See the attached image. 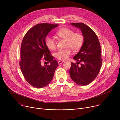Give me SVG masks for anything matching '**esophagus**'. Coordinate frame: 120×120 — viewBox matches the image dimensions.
<instances>
[{"label":"esophagus","instance_id":"1","mask_svg":"<svg viewBox=\"0 0 120 120\" xmlns=\"http://www.w3.org/2000/svg\"><path fill=\"white\" fill-rule=\"evenodd\" d=\"M64 62V61H58V63L59 64H62V63H63Z\"/></svg>","mask_w":120,"mask_h":120}]
</instances>
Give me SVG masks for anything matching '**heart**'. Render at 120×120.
<instances>
[{"label": "heart", "instance_id": "b5f03b06", "mask_svg": "<svg viewBox=\"0 0 120 120\" xmlns=\"http://www.w3.org/2000/svg\"><path fill=\"white\" fill-rule=\"evenodd\" d=\"M56 35L66 41L65 46L67 48L59 50L55 54V57L60 60H65L69 58L71 54V48L76 52L79 51L82 46L84 37L81 33H74L72 29L64 27L56 31ZM45 44L50 50H55L56 48V41L52 37L47 36L45 38Z\"/></svg>", "mask_w": 120, "mask_h": 120}]
</instances>
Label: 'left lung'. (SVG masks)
<instances>
[{
	"label": "left lung",
	"mask_w": 120,
	"mask_h": 120,
	"mask_svg": "<svg viewBox=\"0 0 120 120\" xmlns=\"http://www.w3.org/2000/svg\"><path fill=\"white\" fill-rule=\"evenodd\" d=\"M72 25L81 29L84 37L82 46L74 57L80 66L71 63L69 74L72 80L80 85H86L92 82L98 75L102 64L101 45L94 32L82 23H72Z\"/></svg>",
	"instance_id": "1"
}]
</instances>
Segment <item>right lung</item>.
I'll return each mask as SVG.
<instances>
[{
    "label": "right lung",
    "instance_id": "obj_1",
    "mask_svg": "<svg viewBox=\"0 0 120 120\" xmlns=\"http://www.w3.org/2000/svg\"><path fill=\"white\" fill-rule=\"evenodd\" d=\"M58 25L38 24L30 28L25 35L21 45L19 65L26 81L33 87L42 88L51 81L58 66L45 44V38ZM49 65H41L42 58Z\"/></svg>",
    "mask_w": 120,
    "mask_h": 120
}]
</instances>
